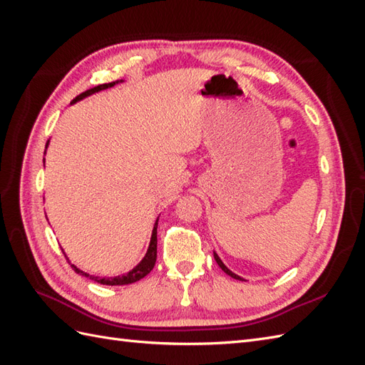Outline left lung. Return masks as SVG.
Segmentation results:
<instances>
[{
  "mask_svg": "<svg viewBox=\"0 0 365 365\" xmlns=\"http://www.w3.org/2000/svg\"><path fill=\"white\" fill-rule=\"evenodd\" d=\"M215 260L217 262V264H219V267H220V269H222L224 272H227L228 275H231V277H233V279H237V280H244V279H240V277H239V275H236L235 272H231V271H230V269H228V268L225 267V264L222 263V260H220V259L217 257V254H216V252H215Z\"/></svg>",
  "mask_w": 365,
  "mask_h": 365,
  "instance_id": "1",
  "label": "left lung"
}]
</instances>
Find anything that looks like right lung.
Segmentation results:
<instances>
[{
	"label": "right lung",
	"mask_w": 365,
	"mask_h": 365,
	"mask_svg": "<svg viewBox=\"0 0 365 365\" xmlns=\"http://www.w3.org/2000/svg\"><path fill=\"white\" fill-rule=\"evenodd\" d=\"M114 83H115V82L94 86V88H91V90H88V91H85V93L77 96V97L74 98V101H73V103L77 102V101H82V98H85L86 96H91V94H94V93H97V91L106 90V88L113 86ZM157 227H158V220L155 222V225H153L152 239H150V245H149L146 257L143 259L141 263L138 264V267L132 269L129 274H125V275H121V277H115V279H109V277L101 279V277H93V275H90V274H86V272H83V271H81V269H77V268L74 267V264H71V268H73L77 274L85 275V277H90L91 280H96L97 283H102V284H113V286H114V284H129V283H135V282H138L140 279L145 277V275H148V274L153 269V267H155V262H157ZM63 256H65V254H63Z\"/></svg>",
	"instance_id": "right-lung-1"
}]
</instances>
